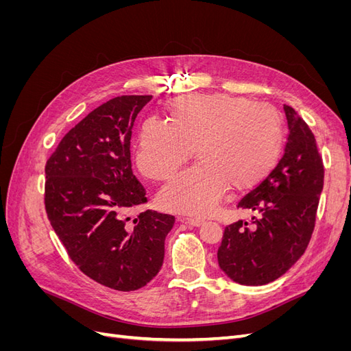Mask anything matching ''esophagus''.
I'll return each mask as SVG.
<instances>
[{"label": "esophagus", "instance_id": "1", "mask_svg": "<svg viewBox=\"0 0 351 351\" xmlns=\"http://www.w3.org/2000/svg\"><path fill=\"white\" fill-rule=\"evenodd\" d=\"M183 221H186L187 224L192 227H199L204 224V219H200V218H183Z\"/></svg>", "mask_w": 351, "mask_h": 351}]
</instances>
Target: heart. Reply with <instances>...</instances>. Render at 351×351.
<instances>
[{"mask_svg": "<svg viewBox=\"0 0 351 351\" xmlns=\"http://www.w3.org/2000/svg\"><path fill=\"white\" fill-rule=\"evenodd\" d=\"M168 121L147 119L139 134L136 165L151 180H165L193 155L199 161L159 192V204L177 214L202 217L226 189L259 184L277 165L284 121L268 105L230 93H196L167 104Z\"/></svg>", "mask_w": 351, "mask_h": 351, "instance_id": "heart-1", "label": "heart"}]
</instances>
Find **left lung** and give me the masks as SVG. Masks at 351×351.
Instances as JSON below:
<instances>
[{
	"label": "left lung",
	"instance_id": "8db88e82",
	"mask_svg": "<svg viewBox=\"0 0 351 351\" xmlns=\"http://www.w3.org/2000/svg\"><path fill=\"white\" fill-rule=\"evenodd\" d=\"M284 155L268 177L243 196L239 208L259 212L252 224L237 221L224 230L219 268L243 285L280 278L304 253L315 228L324 189V162L309 125L289 105Z\"/></svg>",
	"mask_w": 351,
	"mask_h": 351
}]
</instances>
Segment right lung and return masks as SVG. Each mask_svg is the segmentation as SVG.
Here are the masks:
<instances>
[{"mask_svg":"<svg viewBox=\"0 0 351 351\" xmlns=\"http://www.w3.org/2000/svg\"><path fill=\"white\" fill-rule=\"evenodd\" d=\"M152 95H123L102 104L62 137L45 165V209L70 259L89 278L119 291L142 289L164 262L176 218L147 209L132 171L130 139Z\"/></svg>","mask_w":351,"mask_h":351,"instance_id":"1","label":"right lung"}]
</instances>
